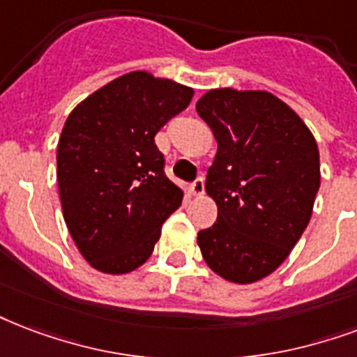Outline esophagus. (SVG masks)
<instances>
[{
  "mask_svg": "<svg viewBox=\"0 0 357 357\" xmlns=\"http://www.w3.org/2000/svg\"><path fill=\"white\" fill-rule=\"evenodd\" d=\"M204 189H206V185H204V178L202 176H198L192 183H190V195H195V197H202Z\"/></svg>",
  "mask_w": 357,
  "mask_h": 357,
  "instance_id": "34e87169",
  "label": "esophagus"
}]
</instances>
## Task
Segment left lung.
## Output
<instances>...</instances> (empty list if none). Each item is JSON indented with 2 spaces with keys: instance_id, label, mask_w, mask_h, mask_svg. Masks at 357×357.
I'll return each instance as SVG.
<instances>
[{
  "instance_id": "left-lung-1",
  "label": "left lung",
  "mask_w": 357,
  "mask_h": 357,
  "mask_svg": "<svg viewBox=\"0 0 357 357\" xmlns=\"http://www.w3.org/2000/svg\"><path fill=\"white\" fill-rule=\"evenodd\" d=\"M197 112L217 140L206 190L219 209L213 227L198 232V247L222 279L260 281L287 260L309 225L320 187L317 140L268 91L211 89Z\"/></svg>"
}]
</instances>
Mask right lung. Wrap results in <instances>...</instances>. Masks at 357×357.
<instances>
[{"label":"right lung","instance_id":"add662e5","mask_svg":"<svg viewBox=\"0 0 357 357\" xmlns=\"http://www.w3.org/2000/svg\"><path fill=\"white\" fill-rule=\"evenodd\" d=\"M192 89L135 70L84 99L58 144L63 217L78 251L102 273H129L153 252L183 192L165 174L155 135Z\"/></svg>","mask_w":357,"mask_h":357}]
</instances>
